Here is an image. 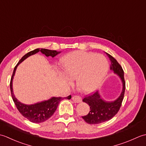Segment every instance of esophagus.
<instances>
[{
	"instance_id": "34e87169",
	"label": "esophagus",
	"mask_w": 146,
	"mask_h": 146,
	"mask_svg": "<svg viewBox=\"0 0 146 146\" xmlns=\"http://www.w3.org/2000/svg\"><path fill=\"white\" fill-rule=\"evenodd\" d=\"M72 100L75 102V103H80V102H82V98L77 95L73 96V97H72Z\"/></svg>"
}]
</instances>
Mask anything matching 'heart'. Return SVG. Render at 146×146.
<instances>
[{"mask_svg":"<svg viewBox=\"0 0 146 146\" xmlns=\"http://www.w3.org/2000/svg\"><path fill=\"white\" fill-rule=\"evenodd\" d=\"M62 64L64 73L76 79L77 86L88 94L100 87L109 70L105 56L81 51L67 54L62 59Z\"/></svg>","mask_w":146,"mask_h":146,"instance_id":"1","label":"heart"}]
</instances>
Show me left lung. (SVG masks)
<instances>
[{"mask_svg": "<svg viewBox=\"0 0 146 146\" xmlns=\"http://www.w3.org/2000/svg\"><path fill=\"white\" fill-rule=\"evenodd\" d=\"M111 61L110 70L120 77L122 83V91L115 100L107 102L102 98L98 91L90 96H86L83 102L90 106V111L82 118L89 124H98L110 120L119 111L122 105L125 90V82L123 76V70L117 61L110 54L107 53Z\"/></svg>", "mask_w": 146, "mask_h": 146, "instance_id": "8db88e82", "label": "left lung"}]
</instances>
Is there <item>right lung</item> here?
I'll list each match as a JSON object with an SVG mask.
<instances>
[{
    "label": "right lung",
    "instance_id": "right-lung-1",
    "mask_svg": "<svg viewBox=\"0 0 146 146\" xmlns=\"http://www.w3.org/2000/svg\"><path fill=\"white\" fill-rule=\"evenodd\" d=\"M39 51H41L42 54H45L47 57L51 56L52 58L61 52V51L49 50V49L43 48H37L35 50L27 52L21 59L16 66H15L10 82L12 98L13 99V101L17 110L22 114V115L33 123H41L47 120L53 115L61 100H63V99L70 100L71 98V95H69L67 97H52L48 100H44L31 105H26L21 103L15 98L13 93V89H12V80H13L17 66L24 60H25L27 58L37 53Z\"/></svg>",
    "mask_w": 146,
    "mask_h": 146
}]
</instances>
